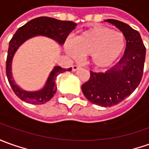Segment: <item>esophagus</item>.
Masks as SVG:
<instances>
[{
	"mask_svg": "<svg viewBox=\"0 0 149 149\" xmlns=\"http://www.w3.org/2000/svg\"><path fill=\"white\" fill-rule=\"evenodd\" d=\"M79 68H80V66H78V65H76V64H75V65L72 66V71H73V72L77 71V69H79Z\"/></svg>",
	"mask_w": 149,
	"mask_h": 149,
	"instance_id": "esophagus-1",
	"label": "esophagus"
}]
</instances>
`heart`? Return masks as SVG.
Segmentation results:
<instances>
[{"label":"heart","instance_id":"obj_1","mask_svg":"<svg viewBox=\"0 0 149 149\" xmlns=\"http://www.w3.org/2000/svg\"><path fill=\"white\" fill-rule=\"evenodd\" d=\"M125 45L122 33L105 27H95L81 33L73 42H68L66 51L75 59H78L80 55H91L92 63L103 68L121 56Z\"/></svg>","mask_w":149,"mask_h":149}]
</instances>
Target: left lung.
<instances>
[{
    "label": "left lung",
    "mask_w": 149,
    "mask_h": 149,
    "mask_svg": "<svg viewBox=\"0 0 149 149\" xmlns=\"http://www.w3.org/2000/svg\"><path fill=\"white\" fill-rule=\"evenodd\" d=\"M122 32L126 40L123 57L105 72L91 71V77L81 86L84 95L91 103L111 107L130 95L142 79L146 48L138 31L116 19H107Z\"/></svg>",
    "instance_id": "obj_1"
}]
</instances>
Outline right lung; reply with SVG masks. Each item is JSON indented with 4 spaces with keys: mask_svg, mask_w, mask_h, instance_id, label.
Returning <instances> with one entry per match:
<instances>
[{
    "mask_svg": "<svg viewBox=\"0 0 149 149\" xmlns=\"http://www.w3.org/2000/svg\"><path fill=\"white\" fill-rule=\"evenodd\" d=\"M77 24L72 21H61L49 17H38L28 22L16 31L9 43V49L6 58V76L9 83L15 94L21 100L32 104H43L48 102L56 93L57 87L55 80L58 75L66 71H71L72 68H63L61 67H54L50 72L45 87L39 91L28 92L21 90L14 81L11 74V62L15 51L25 40L31 37L40 35L48 36L55 40L59 44H63Z\"/></svg>",
    "mask_w": 149,
    "mask_h": 149,
    "instance_id": "1",
    "label": "right lung"
}]
</instances>
